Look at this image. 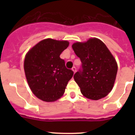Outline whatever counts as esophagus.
<instances>
[{
  "label": "esophagus",
  "mask_w": 135,
  "mask_h": 135,
  "mask_svg": "<svg viewBox=\"0 0 135 135\" xmlns=\"http://www.w3.org/2000/svg\"><path fill=\"white\" fill-rule=\"evenodd\" d=\"M71 70H72V71H74V73H75V72L76 71V67H73Z\"/></svg>",
  "instance_id": "obj_1"
}]
</instances>
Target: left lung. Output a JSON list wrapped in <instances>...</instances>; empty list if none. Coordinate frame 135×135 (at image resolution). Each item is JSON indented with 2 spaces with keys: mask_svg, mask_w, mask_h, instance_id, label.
<instances>
[{
  "mask_svg": "<svg viewBox=\"0 0 135 135\" xmlns=\"http://www.w3.org/2000/svg\"><path fill=\"white\" fill-rule=\"evenodd\" d=\"M82 67L74 76L82 94L92 100L108 95L115 82L118 65L114 56L99 39L90 38L85 42L72 45Z\"/></svg>",
  "mask_w": 135,
  "mask_h": 135,
  "instance_id": "1",
  "label": "left lung"
}]
</instances>
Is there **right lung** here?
<instances>
[{
    "label": "right lung",
    "mask_w": 135,
    "mask_h": 135,
    "mask_svg": "<svg viewBox=\"0 0 135 135\" xmlns=\"http://www.w3.org/2000/svg\"><path fill=\"white\" fill-rule=\"evenodd\" d=\"M69 46L67 40H41L26 54L24 71L27 83L36 97L46 102L57 101L64 95L74 71L67 69L61 53Z\"/></svg>",
    "instance_id": "right-lung-1"
}]
</instances>
